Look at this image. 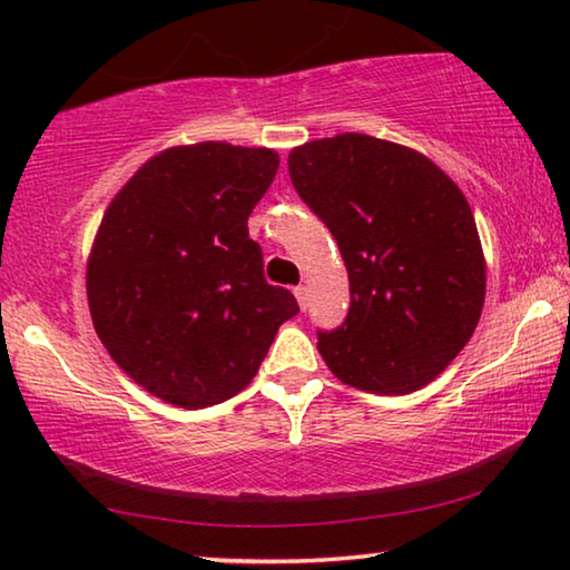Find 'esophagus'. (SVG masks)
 I'll return each instance as SVG.
<instances>
[{
	"instance_id": "1",
	"label": "esophagus",
	"mask_w": 570,
	"mask_h": 570,
	"mask_svg": "<svg viewBox=\"0 0 570 570\" xmlns=\"http://www.w3.org/2000/svg\"><path fill=\"white\" fill-rule=\"evenodd\" d=\"M295 298H298V306L301 308H306L308 306V287L306 285L295 287Z\"/></svg>"
}]
</instances>
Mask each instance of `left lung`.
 I'll list each match as a JSON object with an SVG mask.
<instances>
[{
  "mask_svg": "<svg viewBox=\"0 0 570 570\" xmlns=\"http://www.w3.org/2000/svg\"><path fill=\"white\" fill-rule=\"evenodd\" d=\"M287 170L350 277L347 318L318 332L324 363L371 394L431 384L485 303V256L462 189L423 153L357 131L293 147Z\"/></svg>",
  "mask_w": 570,
  "mask_h": 570,
  "instance_id": "obj_1",
  "label": "left lung"
}]
</instances>
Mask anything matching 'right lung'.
<instances>
[{
  "instance_id": "1",
  "label": "right lung",
  "mask_w": 570,
  "mask_h": 570,
  "mask_svg": "<svg viewBox=\"0 0 570 570\" xmlns=\"http://www.w3.org/2000/svg\"><path fill=\"white\" fill-rule=\"evenodd\" d=\"M277 166L267 147H168L104 213L85 275L92 326L163 402L202 410L244 392L279 324L298 314L293 293L264 279L248 238Z\"/></svg>"
}]
</instances>
